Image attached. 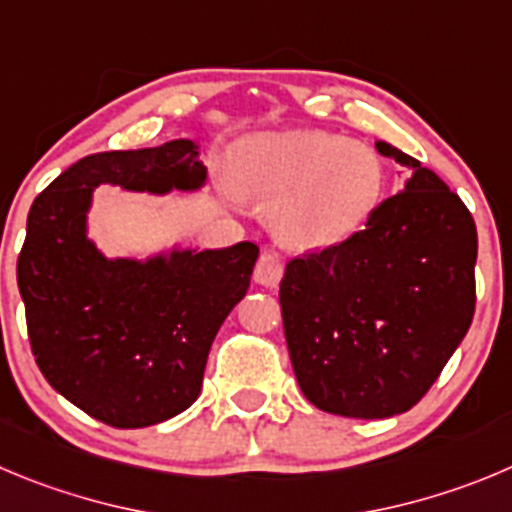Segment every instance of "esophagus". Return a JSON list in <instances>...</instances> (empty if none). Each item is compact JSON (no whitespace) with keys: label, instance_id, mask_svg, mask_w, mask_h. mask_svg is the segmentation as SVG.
Masks as SVG:
<instances>
[{"label":"esophagus","instance_id":"obj_1","mask_svg":"<svg viewBox=\"0 0 512 512\" xmlns=\"http://www.w3.org/2000/svg\"><path fill=\"white\" fill-rule=\"evenodd\" d=\"M283 278V260L272 252H262L255 265V280L265 288H275Z\"/></svg>","mask_w":512,"mask_h":512}]
</instances>
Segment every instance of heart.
Wrapping results in <instances>:
<instances>
[{
  "label": "heart",
  "mask_w": 512,
  "mask_h": 512,
  "mask_svg": "<svg viewBox=\"0 0 512 512\" xmlns=\"http://www.w3.org/2000/svg\"><path fill=\"white\" fill-rule=\"evenodd\" d=\"M245 197L270 207V229L295 250H326L364 229L386 194L374 146L326 131L260 133L234 161Z\"/></svg>",
  "instance_id": "b5f03b06"
}]
</instances>
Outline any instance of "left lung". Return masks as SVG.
Wrapping results in <instances>:
<instances>
[{"instance_id":"1","label":"left lung","mask_w":512,"mask_h":512,"mask_svg":"<svg viewBox=\"0 0 512 512\" xmlns=\"http://www.w3.org/2000/svg\"><path fill=\"white\" fill-rule=\"evenodd\" d=\"M376 151L407 166L404 191L346 242L290 260L280 283L300 391L313 407L353 419L409 412L475 315L470 209L417 159L386 141Z\"/></svg>"}]
</instances>
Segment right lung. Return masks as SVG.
<instances>
[{"mask_svg":"<svg viewBox=\"0 0 512 512\" xmlns=\"http://www.w3.org/2000/svg\"><path fill=\"white\" fill-rule=\"evenodd\" d=\"M197 156L189 138L85 156L27 217L17 285L35 361L57 394L111 427H151L189 409L219 326L250 288L255 242L108 260L88 240L95 186L194 191L207 181Z\"/></svg>","mask_w":512,"mask_h":512,"instance_id":"1","label":"right lung"}]
</instances>
